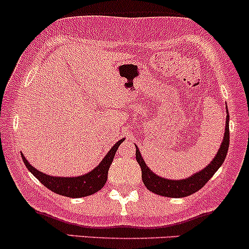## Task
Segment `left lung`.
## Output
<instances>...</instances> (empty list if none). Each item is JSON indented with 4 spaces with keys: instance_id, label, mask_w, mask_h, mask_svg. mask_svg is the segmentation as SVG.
<instances>
[{
    "instance_id": "1",
    "label": "left lung",
    "mask_w": 249,
    "mask_h": 249,
    "mask_svg": "<svg viewBox=\"0 0 249 249\" xmlns=\"http://www.w3.org/2000/svg\"><path fill=\"white\" fill-rule=\"evenodd\" d=\"M229 147V114H227L226 130L223 136L222 144L218 149L217 155L214 160L210 162L203 170L198 171L187 179H166L163 177L157 176L147 168L144 160L142 158L138 147L136 146V160L142 169V179L145 187L152 193L166 197H185V196L193 195L194 193L198 191L201 188L206 185V183L214 176L217 169L225 162V158L228 152Z\"/></svg>"
}]
</instances>
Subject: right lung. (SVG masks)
Instances as JSON below:
<instances>
[{
    "instance_id": "add662e5",
    "label": "right lung",
    "mask_w": 249,
    "mask_h": 249,
    "mask_svg": "<svg viewBox=\"0 0 249 249\" xmlns=\"http://www.w3.org/2000/svg\"><path fill=\"white\" fill-rule=\"evenodd\" d=\"M123 141H124V138L120 139L119 142H117L112 146L108 154L104 157V160L99 163L97 168L93 169L91 173L79 177L49 176V175L40 173L34 166L29 164L22 154H21V157H22L27 169L49 190L59 194V195L67 196V197H85V196L97 193L98 190H100L105 185L106 181H107L108 169H110L111 163L113 162V157L116 155L117 149H118Z\"/></svg>"
}]
</instances>
